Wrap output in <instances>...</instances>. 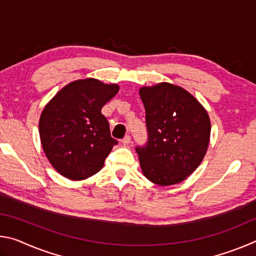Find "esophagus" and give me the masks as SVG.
I'll list each match as a JSON object with an SVG mask.
<instances>
[{
	"label": "esophagus",
	"instance_id": "1",
	"mask_svg": "<svg viewBox=\"0 0 256 256\" xmlns=\"http://www.w3.org/2000/svg\"><path fill=\"white\" fill-rule=\"evenodd\" d=\"M122 144H123L124 146H128V144H131V136H124V138L122 140Z\"/></svg>",
	"mask_w": 256,
	"mask_h": 256
}]
</instances>
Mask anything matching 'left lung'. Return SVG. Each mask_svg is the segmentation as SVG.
Wrapping results in <instances>:
<instances>
[{
	"mask_svg": "<svg viewBox=\"0 0 256 256\" xmlns=\"http://www.w3.org/2000/svg\"><path fill=\"white\" fill-rule=\"evenodd\" d=\"M148 142L136 146L144 175L160 186L178 184L200 166L210 142L206 108L188 90L168 82L138 90Z\"/></svg>",
	"mask_w": 256,
	"mask_h": 256,
	"instance_id": "8db88e82",
	"label": "left lung"
}]
</instances>
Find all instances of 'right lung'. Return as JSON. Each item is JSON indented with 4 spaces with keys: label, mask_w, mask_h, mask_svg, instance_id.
Returning <instances> with one entry per match:
<instances>
[{
    "label": "right lung",
    "mask_w": 256,
    "mask_h": 256,
    "mask_svg": "<svg viewBox=\"0 0 256 256\" xmlns=\"http://www.w3.org/2000/svg\"><path fill=\"white\" fill-rule=\"evenodd\" d=\"M118 90V84L88 78L70 82L47 102L40 118V142L60 175L81 180L102 170L118 144L102 108Z\"/></svg>",
    "instance_id": "add662e5"
}]
</instances>
